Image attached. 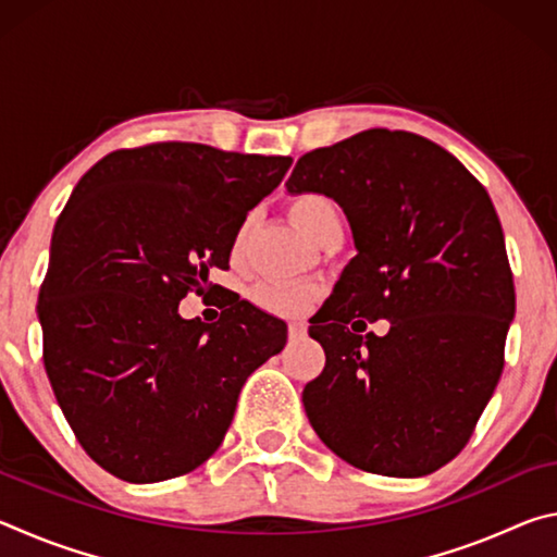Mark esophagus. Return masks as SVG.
I'll list each match as a JSON object with an SVG mask.
<instances>
[{
    "mask_svg": "<svg viewBox=\"0 0 557 557\" xmlns=\"http://www.w3.org/2000/svg\"><path fill=\"white\" fill-rule=\"evenodd\" d=\"M305 334H307V326L301 324V322H292L289 324V338H292V342H297V338H301Z\"/></svg>",
    "mask_w": 557,
    "mask_h": 557,
    "instance_id": "esophagus-1",
    "label": "esophagus"
}]
</instances>
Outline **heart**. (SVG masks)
<instances>
[{
	"label": "heart",
	"mask_w": 557,
	"mask_h": 557,
	"mask_svg": "<svg viewBox=\"0 0 557 557\" xmlns=\"http://www.w3.org/2000/svg\"><path fill=\"white\" fill-rule=\"evenodd\" d=\"M289 213L292 221L299 225L309 240H317L329 225L342 223V213H338L334 199H329L326 194L319 191L297 194L289 203ZM243 238L245 231H240L238 238H235V256H238ZM252 299H256L260 309H265L270 314L301 317L314 305L317 289L312 285H295V282H262L252 292Z\"/></svg>",
	"instance_id": "obj_1"
}]
</instances>
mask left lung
I'll return each mask as SVG.
<instances>
[{
	"label": "left lung",
	"instance_id": "8db88e82",
	"mask_svg": "<svg viewBox=\"0 0 557 557\" xmlns=\"http://www.w3.org/2000/svg\"><path fill=\"white\" fill-rule=\"evenodd\" d=\"M287 191L334 199L358 250L309 319L326 354L301 391L309 422L358 469L432 474L494 395L516 312L486 188L430 139L373 127L299 157ZM363 318H388L389 334L356 335Z\"/></svg>",
	"mask_w": 557,
	"mask_h": 557
}]
</instances>
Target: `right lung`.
<instances>
[{
  "instance_id": "add662e5",
  "label": "right lung",
  "mask_w": 557,
  "mask_h": 557,
  "mask_svg": "<svg viewBox=\"0 0 557 557\" xmlns=\"http://www.w3.org/2000/svg\"><path fill=\"white\" fill-rule=\"evenodd\" d=\"M289 157L196 143L117 149L90 166L59 215L39 289L44 369L75 440L129 484L188 474L221 447L248 375L287 324L225 289L222 317H177L188 290H221L250 209Z\"/></svg>"
}]
</instances>
